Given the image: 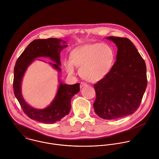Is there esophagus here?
I'll use <instances>...</instances> for the list:
<instances>
[{
  "label": "esophagus",
  "mask_w": 159,
  "mask_h": 159,
  "mask_svg": "<svg viewBox=\"0 0 159 159\" xmlns=\"http://www.w3.org/2000/svg\"><path fill=\"white\" fill-rule=\"evenodd\" d=\"M87 84H86V83H84V82H81L80 83V88H82L83 87H84V86H86Z\"/></svg>",
  "instance_id": "34e87169"
}]
</instances>
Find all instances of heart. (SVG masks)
<instances>
[{
  "instance_id": "obj_1",
  "label": "heart",
  "mask_w": 159,
  "mask_h": 159,
  "mask_svg": "<svg viewBox=\"0 0 159 159\" xmlns=\"http://www.w3.org/2000/svg\"><path fill=\"white\" fill-rule=\"evenodd\" d=\"M115 61V52L106 43H89L74 49L70 61L65 62L70 75L75 74V66L79 67V74L85 80L96 82L106 76L111 71Z\"/></svg>"
}]
</instances>
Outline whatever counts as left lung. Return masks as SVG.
Listing matches in <instances>:
<instances>
[{
    "mask_svg": "<svg viewBox=\"0 0 159 159\" xmlns=\"http://www.w3.org/2000/svg\"><path fill=\"white\" fill-rule=\"evenodd\" d=\"M117 47L116 61L109 74L94 84L96 114L106 120L134 114L140 106L147 85L145 61L127 38L108 37Z\"/></svg>",
    "mask_w": 159,
    "mask_h": 159,
    "instance_id": "left-lung-1",
    "label": "left lung"
}]
</instances>
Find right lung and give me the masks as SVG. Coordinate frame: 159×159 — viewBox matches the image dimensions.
I'll return each mask as SVG.
<instances>
[{"mask_svg":"<svg viewBox=\"0 0 159 159\" xmlns=\"http://www.w3.org/2000/svg\"><path fill=\"white\" fill-rule=\"evenodd\" d=\"M62 42L63 45L60 43ZM66 42L56 38L36 39L26 47L18 58L14 70L13 88L24 112L31 119L44 124H54L60 121L70 111L71 98L80 91V84L68 85L60 82L56 95L51 103L45 109H38L31 107L23 98L21 85L24 75L28 67L39 57H49L55 64L48 62L59 72H61L60 53L67 47ZM39 60V59H37ZM45 62V61H44Z\"/></svg>","mask_w":159,"mask_h":159,"instance_id":"right-lung-1","label":"right lung"}]
</instances>
